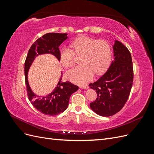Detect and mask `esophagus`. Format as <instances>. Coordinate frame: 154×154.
Masks as SVG:
<instances>
[{
  "instance_id": "1",
  "label": "esophagus",
  "mask_w": 154,
  "mask_h": 154,
  "mask_svg": "<svg viewBox=\"0 0 154 154\" xmlns=\"http://www.w3.org/2000/svg\"><path fill=\"white\" fill-rule=\"evenodd\" d=\"M80 88H82V89H87L88 87V85H80Z\"/></svg>"
}]
</instances>
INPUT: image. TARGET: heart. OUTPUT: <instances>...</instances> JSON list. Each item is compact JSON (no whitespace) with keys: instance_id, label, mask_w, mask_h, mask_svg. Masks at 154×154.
I'll return each instance as SVG.
<instances>
[{"instance_id":"obj_1","label":"heart","mask_w":154,"mask_h":154,"mask_svg":"<svg viewBox=\"0 0 154 154\" xmlns=\"http://www.w3.org/2000/svg\"><path fill=\"white\" fill-rule=\"evenodd\" d=\"M72 50L63 48L60 50V60L62 66L67 68L74 63V53L82 55V66L68 71L66 78L74 83H85L94 76L103 74L109 67L112 51L109 44L104 40H97L91 37L81 36L72 41Z\"/></svg>"}]
</instances>
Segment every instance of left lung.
I'll return each instance as SVG.
<instances>
[{"mask_svg": "<svg viewBox=\"0 0 154 154\" xmlns=\"http://www.w3.org/2000/svg\"><path fill=\"white\" fill-rule=\"evenodd\" d=\"M114 60L106 72L88 86L96 91L97 97L90 103L91 109L97 115L107 117L122 109L127 102L133 83L131 54L122 42L115 40Z\"/></svg>", "mask_w": 154, "mask_h": 154, "instance_id": "left-lung-1", "label": "left lung"}]
</instances>
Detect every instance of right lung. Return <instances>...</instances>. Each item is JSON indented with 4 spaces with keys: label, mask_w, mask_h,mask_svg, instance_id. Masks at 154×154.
<instances>
[{
    "label": "right lung",
    "mask_w": 154,
    "mask_h": 154,
    "mask_svg": "<svg viewBox=\"0 0 154 154\" xmlns=\"http://www.w3.org/2000/svg\"><path fill=\"white\" fill-rule=\"evenodd\" d=\"M67 33L51 32L37 39L31 45L25 62L24 73L27 96L31 104L41 113L48 116H56L63 112L67 108L69 98L72 93L78 90V87L71 82H62V72L58 84L53 92L46 96L36 94L31 90L28 82L27 74L36 57L41 54L53 55L60 62L59 46L67 39Z\"/></svg>",
    "instance_id": "obj_1"
}]
</instances>
